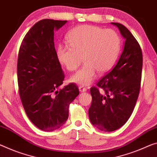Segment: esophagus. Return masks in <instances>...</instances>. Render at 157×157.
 <instances>
[{"label":"esophagus","mask_w":157,"mask_h":157,"mask_svg":"<svg viewBox=\"0 0 157 157\" xmlns=\"http://www.w3.org/2000/svg\"><path fill=\"white\" fill-rule=\"evenodd\" d=\"M78 88H79V90H80V92H81V93L86 92V91L87 90V88H86V87H84L83 86H80Z\"/></svg>","instance_id":"esophagus-1"}]
</instances>
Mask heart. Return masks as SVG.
<instances>
[{
    "label": "heart",
    "mask_w": 157,
    "mask_h": 157,
    "mask_svg": "<svg viewBox=\"0 0 157 157\" xmlns=\"http://www.w3.org/2000/svg\"><path fill=\"white\" fill-rule=\"evenodd\" d=\"M69 47L59 45L57 57L67 70H77L82 62L84 66L71 76V81L88 86L95 78L97 72L105 74L112 69L119 55L121 39L112 29H103L93 25L78 26L67 33Z\"/></svg>",
    "instance_id": "b5f03b06"
}]
</instances>
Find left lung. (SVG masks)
I'll return each mask as SVG.
<instances>
[{
	"mask_svg": "<svg viewBox=\"0 0 157 157\" xmlns=\"http://www.w3.org/2000/svg\"><path fill=\"white\" fill-rule=\"evenodd\" d=\"M117 26L126 40L121 55L112 71L90 88L92 102L89 119L100 131L112 132L124 126L133 112L138 98L143 69L140 45L126 26ZM102 88L104 93H99Z\"/></svg>",
	"mask_w": 157,
	"mask_h": 157,
	"instance_id": "8db88e82",
	"label": "left lung"
}]
</instances>
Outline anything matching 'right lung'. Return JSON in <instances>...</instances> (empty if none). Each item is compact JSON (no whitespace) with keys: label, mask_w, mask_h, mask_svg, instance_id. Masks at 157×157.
Here are the masks:
<instances>
[{"label":"right lung","mask_w":157,"mask_h":157,"mask_svg":"<svg viewBox=\"0 0 157 157\" xmlns=\"http://www.w3.org/2000/svg\"><path fill=\"white\" fill-rule=\"evenodd\" d=\"M66 20H42L21 43L17 59L19 94L26 115L38 128L53 131L69 117V106L79 94L76 84L59 88L65 75L57 57L54 30Z\"/></svg>","instance_id":"1"}]
</instances>
